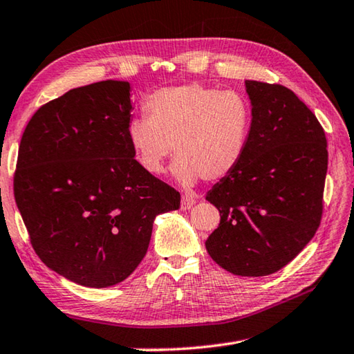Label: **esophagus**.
<instances>
[{
    "label": "esophagus",
    "instance_id": "obj_1",
    "mask_svg": "<svg viewBox=\"0 0 354 354\" xmlns=\"http://www.w3.org/2000/svg\"><path fill=\"white\" fill-rule=\"evenodd\" d=\"M195 204H196V199H195L194 196L185 195V196H183V199H181V209H183V210H189V209L194 207Z\"/></svg>",
    "mask_w": 354,
    "mask_h": 354
}]
</instances>
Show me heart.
<instances>
[{
	"mask_svg": "<svg viewBox=\"0 0 354 354\" xmlns=\"http://www.w3.org/2000/svg\"><path fill=\"white\" fill-rule=\"evenodd\" d=\"M147 118L130 120L127 139L150 175H160L175 151L173 175L183 185L216 183L246 155L252 105L246 95L201 83L160 88L144 100Z\"/></svg>",
	"mask_w": 354,
	"mask_h": 354,
	"instance_id": "heart-1",
	"label": "heart"
}]
</instances>
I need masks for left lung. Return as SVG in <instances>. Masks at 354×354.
<instances>
[{"mask_svg": "<svg viewBox=\"0 0 354 354\" xmlns=\"http://www.w3.org/2000/svg\"><path fill=\"white\" fill-rule=\"evenodd\" d=\"M246 91L249 145L205 196L221 215L205 249L229 272L263 277L295 259L319 229L328 150L322 125L291 89L246 80Z\"/></svg>", "mask_w": 354, "mask_h": 354, "instance_id": "8db88e82", "label": "left lung"}]
</instances>
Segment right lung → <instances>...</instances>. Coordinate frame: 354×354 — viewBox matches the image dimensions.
<instances>
[{"mask_svg": "<svg viewBox=\"0 0 354 354\" xmlns=\"http://www.w3.org/2000/svg\"><path fill=\"white\" fill-rule=\"evenodd\" d=\"M131 110L128 82L74 88L38 108L20 142L14 195L32 248L82 286L124 281L147 254L156 215L181 203L134 159Z\"/></svg>", "mask_w": 354, "mask_h": 354, "instance_id": "1", "label": "right lung"}]
</instances>
